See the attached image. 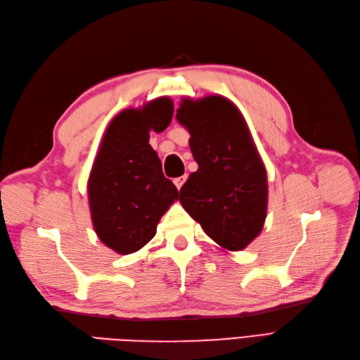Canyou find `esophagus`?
<instances>
[{"instance_id": "obj_1", "label": "esophagus", "mask_w": 360, "mask_h": 360, "mask_svg": "<svg viewBox=\"0 0 360 360\" xmlns=\"http://www.w3.org/2000/svg\"><path fill=\"white\" fill-rule=\"evenodd\" d=\"M186 181V176H181V177H177V179H174V184H176V188L177 189H180L181 186H183V183Z\"/></svg>"}]
</instances>
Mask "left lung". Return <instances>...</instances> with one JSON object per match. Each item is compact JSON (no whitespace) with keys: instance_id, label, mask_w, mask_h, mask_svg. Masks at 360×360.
I'll list each match as a JSON object with an SVG mask.
<instances>
[{"instance_id":"1","label":"left lung","mask_w":360,"mask_h":360,"mask_svg":"<svg viewBox=\"0 0 360 360\" xmlns=\"http://www.w3.org/2000/svg\"><path fill=\"white\" fill-rule=\"evenodd\" d=\"M176 118L198 163L180 189L181 205L221 248L245 249L266 221L267 172L243 115L214 94L184 97Z\"/></svg>"}]
</instances>
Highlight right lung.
I'll return each instance as SVG.
<instances>
[{"instance_id": "1", "label": "right lung", "mask_w": 360, "mask_h": 360, "mask_svg": "<svg viewBox=\"0 0 360 360\" xmlns=\"http://www.w3.org/2000/svg\"><path fill=\"white\" fill-rule=\"evenodd\" d=\"M172 114L169 97H158L115 115L103 135L89 179V202L97 237L117 254L147 245L162 214L179 198L148 144L150 130L163 132Z\"/></svg>"}]
</instances>
